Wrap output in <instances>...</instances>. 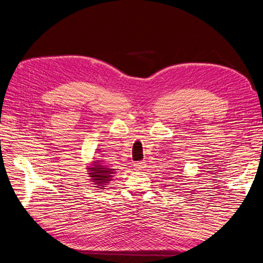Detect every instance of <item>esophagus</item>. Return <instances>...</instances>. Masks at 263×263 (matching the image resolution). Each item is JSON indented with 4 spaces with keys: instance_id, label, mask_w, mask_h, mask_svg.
Masks as SVG:
<instances>
[{
    "instance_id": "34e87169",
    "label": "esophagus",
    "mask_w": 263,
    "mask_h": 263,
    "mask_svg": "<svg viewBox=\"0 0 263 263\" xmlns=\"http://www.w3.org/2000/svg\"><path fill=\"white\" fill-rule=\"evenodd\" d=\"M145 166H146V162H144V161H138V162L134 163V168L136 170H142Z\"/></svg>"
}]
</instances>
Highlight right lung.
Wrapping results in <instances>:
<instances>
[{"label": "right lung", "mask_w": 263, "mask_h": 263, "mask_svg": "<svg viewBox=\"0 0 263 263\" xmlns=\"http://www.w3.org/2000/svg\"><path fill=\"white\" fill-rule=\"evenodd\" d=\"M101 162L102 160H99V159L94 160L87 170H89V177L91 178L90 180L94 182L93 184L97 185L99 189H105L107 183L113 180V174L115 172L114 169L107 168L106 165H103Z\"/></svg>", "instance_id": "add662e5"}]
</instances>
